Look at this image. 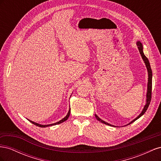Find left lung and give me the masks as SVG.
Wrapping results in <instances>:
<instances>
[{
  "mask_svg": "<svg viewBox=\"0 0 161 161\" xmlns=\"http://www.w3.org/2000/svg\"><path fill=\"white\" fill-rule=\"evenodd\" d=\"M137 46H138V50H139V52L141 54V56H142V59L144 60V62L146 64V66H147V70H148V89H147V104H146V105L144 106V108L142 111V113H141L137 118H136V119H134L133 121H131V122L129 124H131V123L134 122V121L138 119V118H140L141 116H142V115H144L145 114V112L147 111L148 106L150 103V101H151V97H152V77H153V72H152V69H151V67H150V62L148 60V58H147V56H146L144 55V53L143 52V46L142 45V43H141L140 42H137ZM95 117L100 122L103 123V124H105L106 125H111V124H108L105 122V121H103L102 119H101L98 116H97L96 114H95Z\"/></svg>",
  "mask_w": 161,
  "mask_h": 161,
  "instance_id": "obj_1",
  "label": "left lung"
}]
</instances>
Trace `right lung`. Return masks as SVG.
<instances>
[{"label": "right lung", "mask_w": 161, "mask_h": 161, "mask_svg": "<svg viewBox=\"0 0 161 161\" xmlns=\"http://www.w3.org/2000/svg\"><path fill=\"white\" fill-rule=\"evenodd\" d=\"M70 109L69 110V113H68V114L66 115V116L64 118H63L62 119H61L60 121H58V122H56V123H55V124H49V125H41V124H37V123H36V122H33V121H31V120H30V122H31L33 124H34V125H36L38 126V127H41V128H46V127H47V126L55 125H57V124H61V123H62V122H64V121H66V120L68 118H69V115H70Z\"/></svg>", "instance_id": "obj_1"}]
</instances>
